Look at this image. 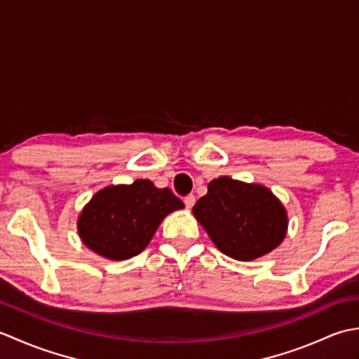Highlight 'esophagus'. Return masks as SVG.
Returning a JSON list of instances; mask_svg holds the SVG:
<instances>
[{"label": "esophagus", "instance_id": "obj_1", "mask_svg": "<svg viewBox=\"0 0 359 359\" xmlns=\"http://www.w3.org/2000/svg\"><path fill=\"white\" fill-rule=\"evenodd\" d=\"M184 203H185V207H187V210H191L193 207H194V203H196V197L193 196V194H189V196H187L185 199H184Z\"/></svg>", "mask_w": 359, "mask_h": 359}]
</instances>
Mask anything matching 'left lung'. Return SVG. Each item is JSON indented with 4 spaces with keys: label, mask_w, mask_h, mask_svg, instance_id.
Instances as JSON below:
<instances>
[{
    "label": "left lung",
    "mask_w": 359,
    "mask_h": 359,
    "mask_svg": "<svg viewBox=\"0 0 359 359\" xmlns=\"http://www.w3.org/2000/svg\"><path fill=\"white\" fill-rule=\"evenodd\" d=\"M210 239L236 261H255L284 241L287 210L269 188L228 175L211 180L208 193L193 207Z\"/></svg>",
    "instance_id": "8db88e82"
}]
</instances>
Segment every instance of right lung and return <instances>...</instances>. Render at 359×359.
I'll return each instance as SVG.
<instances>
[{
    "mask_svg": "<svg viewBox=\"0 0 359 359\" xmlns=\"http://www.w3.org/2000/svg\"><path fill=\"white\" fill-rule=\"evenodd\" d=\"M185 205L171 189L148 179L97 191L77 219L81 242L111 261L131 259L148 247L162 220Z\"/></svg>",
    "mask_w": 359,
    "mask_h": 359,
    "instance_id": "obj_1",
    "label": "right lung"
}]
</instances>
